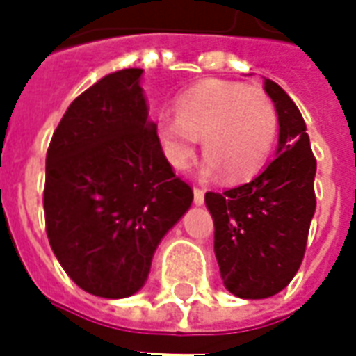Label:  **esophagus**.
I'll use <instances>...</instances> for the list:
<instances>
[{
    "label": "esophagus",
    "mask_w": 356,
    "mask_h": 356,
    "mask_svg": "<svg viewBox=\"0 0 356 356\" xmlns=\"http://www.w3.org/2000/svg\"><path fill=\"white\" fill-rule=\"evenodd\" d=\"M193 194H194V204H196V206H202V204H204V191H202V188H194Z\"/></svg>",
    "instance_id": "esophagus-1"
}]
</instances>
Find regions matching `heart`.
Here are the masks:
<instances>
[{
	"mask_svg": "<svg viewBox=\"0 0 356 356\" xmlns=\"http://www.w3.org/2000/svg\"><path fill=\"white\" fill-rule=\"evenodd\" d=\"M163 154L175 170H185L202 139L206 156L202 179L227 173L231 183L254 177L267 162L278 133L273 101L259 89L223 80H204L177 99V114L156 122Z\"/></svg>",
	"mask_w": 356,
	"mask_h": 356,
	"instance_id": "1",
	"label": "heart"
}]
</instances>
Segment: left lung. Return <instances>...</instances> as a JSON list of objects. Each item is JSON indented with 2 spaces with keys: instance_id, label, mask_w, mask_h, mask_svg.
I'll return each mask as SVG.
<instances>
[{
  "instance_id": "left-lung-1",
  "label": "left lung",
  "mask_w": 356,
  "mask_h": 356,
  "mask_svg": "<svg viewBox=\"0 0 356 356\" xmlns=\"http://www.w3.org/2000/svg\"><path fill=\"white\" fill-rule=\"evenodd\" d=\"M263 89L278 114L276 156L254 181L204 198L225 288L242 299L270 298L291 282L316 208V160L303 116L278 83L265 80Z\"/></svg>"
}]
</instances>
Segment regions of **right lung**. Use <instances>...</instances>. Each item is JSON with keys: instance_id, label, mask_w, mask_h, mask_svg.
<instances>
[{"instance_id": "right-lung-1", "label": "right lung", "mask_w": 356, "mask_h": 356, "mask_svg": "<svg viewBox=\"0 0 356 356\" xmlns=\"http://www.w3.org/2000/svg\"><path fill=\"white\" fill-rule=\"evenodd\" d=\"M143 68L74 99L45 158V231L66 275L97 298L145 286L158 244L193 204L148 118Z\"/></svg>"}]
</instances>
